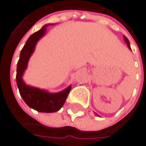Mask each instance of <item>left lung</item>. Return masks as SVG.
Wrapping results in <instances>:
<instances>
[{"mask_svg":"<svg viewBox=\"0 0 146 146\" xmlns=\"http://www.w3.org/2000/svg\"><path fill=\"white\" fill-rule=\"evenodd\" d=\"M124 40H125V42H126V44L128 45V47L131 50V48H130V44H129V40L127 39V37L126 36H124Z\"/></svg>","mask_w":146,"mask_h":146,"instance_id":"left-lung-1","label":"left lung"}]
</instances>
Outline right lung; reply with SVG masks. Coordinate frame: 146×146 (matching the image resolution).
<instances>
[{"instance_id":"add662e5","label":"right lung","mask_w":146,"mask_h":146,"mask_svg":"<svg viewBox=\"0 0 146 146\" xmlns=\"http://www.w3.org/2000/svg\"><path fill=\"white\" fill-rule=\"evenodd\" d=\"M46 27L47 24L44 25L40 30L34 33L28 39L26 44L22 49L17 66L16 79L19 93L23 100L29 107L40 112H55L59 111L64 105L71 90V85L61 92L52 94L44 90L29 86L23 80V74L27 68L29 57L33 54L38 40L45 34Z\"/></svg>"}]
</instances>
